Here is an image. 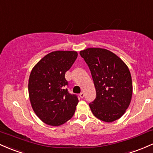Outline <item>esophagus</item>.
I'll use <instances>...</instances> for the list:
<instances>
[{"instance_id": "esophagus-1", "label": "esophagus", "mask_w": 153, "mask_h": 153, "mask_svg": "<svg viewBox=\"0 0 153 153\" xmlns=\"http://www.w3.org/2000/svg\"><path fill=\"white\" fill-rule=\"evenodd\" d=\"M84 96H85V93L82 92V93L79 94V97H80V98H83Z\"/></svg>"}]
</instances>
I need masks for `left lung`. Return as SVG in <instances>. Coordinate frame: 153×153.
Returning a JSON list of instances; mask_svg holds the SVG:
<instances>
[{"label":"left lung","instance_id":"1","mask_svg":"<svg viewBox=\"0 0 153 153\" xmlns=\"http://www.w3.org/2000/svg\"><path fill=\"white\" fill-rule=\"evenodd\" d=\"M79 54L89 67L96 90V99L89 104L92 112L106 123L118 120L132 98V79L127 65L106 49L88 48Z\"/></svg>","mask_w":153,"mask_h":153}]
</instances>
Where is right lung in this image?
<instances>
[{
	"label": "right lung",
	"mask_w": 153,
	"mask_h": 153,
	"mask_svg": "<svg viewBox=\"0 0 153 153\" xmlns=\"http://www.w3.org/2000/svg\"><path fill=\"white\" fill-rule=\"evenodd\" d=\"M75 51H55L41 59L30 72L28 93L33 109L47 125L59 126L72 117L79 102L65 88V74L76 60Z\"/></svg>",
	"instance_id": "obj_1"
}]
</instances>
